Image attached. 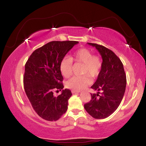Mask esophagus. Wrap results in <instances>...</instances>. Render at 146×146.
<instances>
[{"label": "esophagus", "instance_id": "obj_1", "mask_svg": "<svg viewBox=\"0 0 146 146\" xmlns=\"http://www.w3.org/2000/svg\"><path fill=\"white\" fill-rule=\"evenodd\" d=\"M72 94H77V93H79L78 92H76V91H74V90H72Z\"/></svg>", "mask_w": 146, "mask_h": 146}]
</instances>
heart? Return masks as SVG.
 <instances>
[{"mask_svg":"<svg viewBox=\"0 0 146 146\" xmlns=\"http://www.w3.org/2000/svg\"><path fill=\"white\" fill-rule=\"evenodd\" d=\"M72 60L76 63H83L82 76H75L66 82V86L74 91H80L91 83L89 76L96 78L100 74L103 61L99 56L93 55L92 52L86 48H81L73 53L72 58L65 56L60 62V71L65 78L72 74Z\"/></svg>","mask_w":146,"mask_h":146,"instance_id":"b5f03b06","label":"heart"}]
</instances>
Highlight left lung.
Masks as SVG:
<instances>
[{
	"mask_svg": "<svg viewBox=\"0 0 146 146\" xmlns=\"http://www.w3.org/2000/svg\"><path fill=\"white\" fill-rule=\"evenodd\" d=\"M95 47L103 58V66L95 83L91 86L98 94H91V100L85 104L86 111L95 119H105L116 110L126 90V77L123 64L113 51L97 43ZM99 91L101 94L99 95Z\"/></svg>",
	"mask_w": 146,
	"mask_h": 146,
	"instance_id": "left-lung-1",
	"label": "left lung"
}]
</instances>
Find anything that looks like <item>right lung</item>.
I'll return each mask as SVG.
<instances>
[{"label": "right lung", "instance_id": "add662e5", "mask_svg": "<svg viewBox=\"0 0 146 146\" xmlns=\"http://www.w3.org/2000/svg\"><path fill=\"white\" fill-rule=\"evenodd\" d=\"M76 41H52L36 49L25 65L24 86L32 107L48 121H57L68 108L71 91L65 89L58 96L54 91L63 88L60 62Z\"/></svg>", "mask_w": 146, "mask_h": 146}]
</instances>
